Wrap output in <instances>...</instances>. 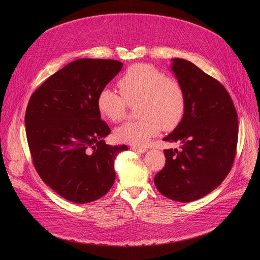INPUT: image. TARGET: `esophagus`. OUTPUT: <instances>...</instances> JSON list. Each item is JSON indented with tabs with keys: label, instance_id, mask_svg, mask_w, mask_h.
Instances as JSON below:
<instances>
[{
	"label": "esophagus",
	"instance_id": "esophagus-1",
	"mask_svg": "<svg viewBox=\"0 0 260 260\" xmlns=\"http://www.w3.org/2000/svg\"><path fill=\"white\" fill-rule=\"evenodd\" d=\"M131 148H132V151L137 152V153H141V154L146 152V148L145 147H141V146H132Z\"/></svg>",
	"mask_w": 260,
	"mask_h": 260
}]
</instances>
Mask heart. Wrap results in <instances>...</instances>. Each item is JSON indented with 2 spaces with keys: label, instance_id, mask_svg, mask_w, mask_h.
I'll return each instance as SVG.
<instances>
[{
  "label": "heart",
  "instance_id": "heart-1",
  "mask_svg": "<svg viewBox=\"0 0 260 260\" xmlns=\"http://www.w3.org/2000/svg\"><path fill=\"white\" fill-rule=\"evenodd\" d=\"M121 92L104 87L97 95L101 116L112 122L125 117L128 105L139 103L137 121L126 122L115 131L119 142L145 146L161 132L178 126L186 112V92L178 81L170 79L149 64H135L123 74Z\"/></svg>",
  "mask_w": 260,
  "mask_h": 260
}]
</instances>
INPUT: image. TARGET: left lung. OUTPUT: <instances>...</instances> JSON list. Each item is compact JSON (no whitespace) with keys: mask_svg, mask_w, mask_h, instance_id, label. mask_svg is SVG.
I'll use <instances>...</instances> for the list:
<instances>
[{"mask_svg":"<svg viewBox=\"0 0 260 260\" xmlns=\"http://www.w3.org/2000/svg\"><path fill=\"white\" fill-rule=\"evenodd\" d=\"M172 71L184 87L187 105L180 124L163 140L181 147L165 149L166 166L154 182L163 196L190 202L219 186L233 167L238 119L219 81L184 59H174Z\"/></svg>","mask_w":260,"mask_h":260,"instance_id":"8db88e82","label":"left lung"}]
</instances>
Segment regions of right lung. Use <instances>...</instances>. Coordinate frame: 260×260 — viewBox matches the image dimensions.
Masks as SVG:
<instances>
[{"label":"right lung","instance_id":"right-lung-1","mask_svg":"<svg viewBox=\"0 0 260 260\" xmlns=\"http://www.w3.org/2000/svg\"><path fill=\"white\" fill-rule=\"evenodd\" d=\"M116 60L78 59L50 76L29 99L26 136L39 176L75 203L104 196L113 186L114 161L126 145L112 146L97 95L121 71Z\"/></svg>","mask_w":260,"mask_h":260}]
</instances>
